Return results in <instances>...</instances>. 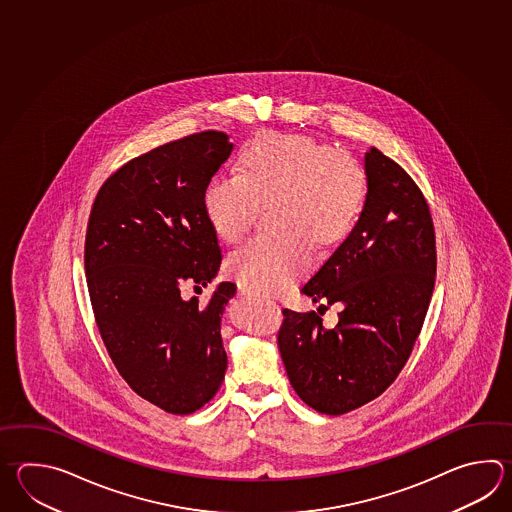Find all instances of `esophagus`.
Instances as JSON below:
<instances>
[{"label":"esophagus","mask_w":512,"mask_h":512,"mask_svg":"<svg viewBox=\"0 0 512 512\" xmlns=\"http://www.w3.org/2000/svg\"><path fill=\"white\" fill-rule=\"evenodd\" d=\"M240 295H248L250 297L251 293L246 290V288H239Z\"/></svg>","instance_id":"34e87169"}]
</instances>
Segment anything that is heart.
Instances as JSON below:
<instances>
[{
	"instance_id": "1",
	"label": "heart",
	"mask_w": 512,
	"mask_h": 512,
	"mask_svg": "<svg viewBox=\"0 0 512 512\" xmlns=\"http://www.w3.org/2000/svg\"><path fill=\"white\" fill-rule=\"evenodd\" d=\"M363 166L310 136L264 133L242 147L239 175L209 180L202 208L226 242L257 224L262 204H273L282 230L250 240L228 259L233 279L253 292L288 288L312 264L313 246L330 248L354 230L365 204Z\"/></svg>"
}]
</instances>
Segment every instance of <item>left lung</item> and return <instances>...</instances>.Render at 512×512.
<instances>
[{"mask_svg":"<svg viewBox=\"0 0 512 512\" xmlns=\"http://www.w3.org/2000/svg\"><path fill=\"white\" fill-rule=\"evenodd\" d=\"M365 171L368 193L354 230L303 286L313 303L345 306L339 323L326 330L317 313L284 308L277 335L293 390L328 416L363 407L396 381L436 281L434 222L418 184L376 147Z\"/></svg>","mask_w":512,"mask_h":512,"instance_id":"8db88e82","label":"left lung"}]
</instances>
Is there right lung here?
<instances>
[{
	"mask_svg": "<svg viewBox=\"0 0 512 512\" xmlns=\"http://www.w3.org/2000/svg\"><path fill=\"white\" fill-rule=\"evenodd\" d=\"M220 131H202L129 160L105 180L85 233L96 326L118 374L169 414H193L217 394L228 357L220 315L235 295L220 282L208 303L184 299L219 272L204 189L230 157Z\"/></svg>",
	"mask_w": 512,
	"mask_h": 512,
	"instance_id": "1",
	"label": "right lung"
}]
</instances>
